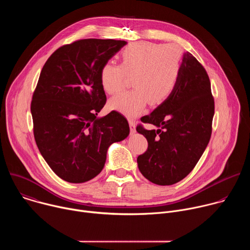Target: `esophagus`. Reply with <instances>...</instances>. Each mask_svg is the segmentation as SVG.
<instances>
[{
    "instance_id": "34e87169",
    "label": "esophagus",
    "mask_w": 250,
    "mask_h": 250,
    "mask_svg": "<svg viewBox=\"0 0 250 250\" xmlns=\"http://www.w3.org/2000/svg\"><path fill=\"white\" fill-rule=\"evenodd\" d=\"M128 124H129V128H130V132L134 133L135 132V123L133 120L129 119L128 120Z\"/></svg>"
}]
</instances>
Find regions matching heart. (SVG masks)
I'll return each instance as SVG.
<instances>
[{
    "label": "heart",
    "instance_id": "heart-1",
    "mask_svg": "<svg viewBox=\"0 0 250 250\" xmlns=\"http://www.w3.org/2000/svg\"><path fill=\"white\" fill-rule=\"evenodd\" d=\"M120 59V65L111 62L103 65L101 85L104 92L115 95L125 88L127 76H133L134 89L111 99V110L135 117L148 103L158 105L171 96L181 70L182 51L177 45L134 42L122 50Z\"/></svg>",
    "mask_w": 250,
    "mask_h": 250
}]
</instances>
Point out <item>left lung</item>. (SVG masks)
<instances>
[{"mask_svg": "<svg viewBox=\"0 0 250 250\" xmlns=\"http://www.w3.org/2000/svg\"><path fill=\"white\" fill-rule=\"evenodd\" d=\"M215 102L203 65L184 53L181 70L171 96L140 121L157 129L136 131L147 139V150L137 157L141 174L150 182L166 186L181 181L194 169L211 134Z\"/></svg>", "mask_w": 250, "mask_h": 250, "instance_id": "1", "label": "left lung"}]
</instances>
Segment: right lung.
<instances>
[{
    "instance_id": "1",
    "label": "right lung",
    "mask_w": 250,
    "mask_h": 250,
    "mask_svg": "<svg viewBox=\"0 0 250 250\" xmlns=\"http://www.w3.org/2000/svg\"><path fill=\"white\" fill-rule=\"evenodd\" d=\"M125 44L76 41L55 50L42 70L30 104L33 135L46 163L64 181L93 179L104 166L109 146L129 134L119 112L97 117L106 101L101 68Z\"/></svg>"
}]
</instances>
